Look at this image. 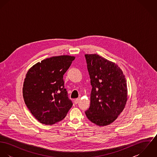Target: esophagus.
<instances>
[{
  "mask_svg": "<svg viewBox=\"0 0 157 157\" xmlns=\"http://www.w3.org/2000/svg\"><path fill=\"white\" fill-rule=\"evenodd\" d=\"M80 100V98L79 97V98H76L75 100H74V103H75V104H77L78 102H79V101Z\"/></svg>",
  "mask_w": 157,
  "mask_h": 157,
  "instance_id": "1",
  "label": "esophagus"
}]
</instances>
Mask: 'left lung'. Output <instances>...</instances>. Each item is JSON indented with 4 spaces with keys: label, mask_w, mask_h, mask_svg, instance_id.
Here are the masks:
<instances>
[{
    "label": "left lung",
    "mask_w": 157,
    "mask_h": 157,
    "mask_svg": "<svg viewBox=\"0 0 157 157\" xmlns=\"http://www.w3.org/2000/svg\"><path fill=\"white\" fill-rule=\"evenodd\" d=\"M92 90L87 118L98 126L113 123L128 100L127 83L120 67L96 54H85Z\"/></svg>",
    "instance_id": "left-lung-1"
}]
</instances>
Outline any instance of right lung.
Wrapping results in <instances>:
<instances>
[{
    "label": "right lung",
    "instance_id": "add662e5",
    "mask_svg": "<svg viewBox=\"0 0 157 157\" xmlns=\"http://www.w3.org/2000/svg\"><path fill=\"white\" fill-rule=\"evenodd\" d=\"M75 58L67 55L47 58L28 71L23 97L27 108L40 123L54 124L62 120L72 107L63 78Z\"/></svg>",
    "mask_w": 157,
    "mask_h": 157
}]
</instances>
